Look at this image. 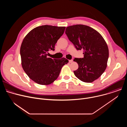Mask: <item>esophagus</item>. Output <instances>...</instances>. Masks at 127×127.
Returning <instances> with one entry per match:
<instances>
[{"mask_svg":"<svg viewBox=\"0 0 127 127\" xmlns=\"http://www.w3.org/2000/svg\"><path fill=\"white\" fill-rule=\"evenodd\" d=\"M72 62H73V60H69V62L70 63H72Z\"/></svg>","mask_w":127,"mask_h":127,"instance_id":"esophagus-1","label":"esophagus"}]
</instances>
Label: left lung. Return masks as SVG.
Here are the masks:
<instances>
[{
	"mask_svg": "<svg viewBox=\"0 0 127 127\" xmlns=\"http://www.w3.org/2000/svg\"><path fill=\"white\" fill-rule=\"evenodd\" d=\"M65 33L77 50L84 51L83 58L73 60L78 64V69L74 71L75 76L87 83L98 78L106 68L109 55L102 35L92 28L83 25L67 27Z\"/></svg>",
	"mask_w": 127,
	"mask_h": 127,
	"instance_id": "8db88e82",
	"label": "left lung"
}]
</instances>
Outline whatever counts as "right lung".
Instances as JSON below:
<instances>
[{"mask_svg":"<svg viewBox=\"0 0 127 127\" xmlns=\"http://www.w3.org/2000/svg\"><path fill=\"white\" fill-rule=\"evenodd\" d=\"M65 27L44 25L36 27L25 37L20 54L22 65L28 76L35 83L49 85L58 77L67 59L47 57L49 50H55V45L63 34Z\"/></svg>","mask_w":127,"mask_h":127,"instance_id":"right-lung-1","label":"right lung"}]
</instances>
